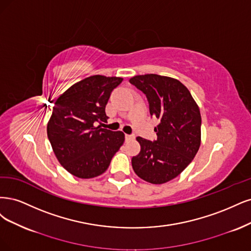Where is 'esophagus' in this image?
Wrapping results in <instances>:
<instances>
[{"label": "esophagus", "instance_id": "obj_1", "mask_svg": "<svg viewBox=\"0 0 251 251\" xmlns=\"http://www.w3.org/2000/svg\"><path fill=\"white\" fill-rule=\"evenodd\" d=\"M133 139H134V135H133V134H125V140H126L127 142L131 141V140H133Z\"/></svg>", "mask_w": 251, "mask_h": 251}]
</instances>
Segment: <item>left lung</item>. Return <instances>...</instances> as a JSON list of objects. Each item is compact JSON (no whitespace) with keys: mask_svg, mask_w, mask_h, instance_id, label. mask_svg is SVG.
Instances as JSON below:
<instances>
[{"mask_svg":"<svg viewBox=\"0 0 251 251\" xmlns=\"http://www.w3.org/2000/svg\"><path fill=\"white\" fill-rule=\"evenodd\" d=\"M145 94L151 117L158 119L157 139L137 136L141 152L132 157L135 174L153 184L165 183L187 168L200 147L201 116L189 90L178 80L147 74L129 80Z\"/></svg>","mask_w":251,"mask_h":251,"instance_id":"left-lung-1","label":"left lung"}]
</instances>
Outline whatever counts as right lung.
<instances>
[{
  "label": "right lung",
  "mask_w": 251,
  "mask_h": 251,
  "mask_svg": "<svg viewBox=\"0 0 251 251\" xmlns=\"http://www.w3.org/2000/svg\"><path fill=\"white\" fill-rule=\"evenodd\" d=\"M120 77L95 75L72 85L53 107L47 133L60 165L79 178H93L106 171L125 135L97 126L106 122L105 107Z\"/></svg>",
  "instance_id": "add662e5"
}]
</instances>
